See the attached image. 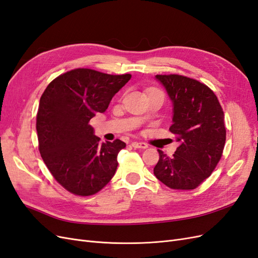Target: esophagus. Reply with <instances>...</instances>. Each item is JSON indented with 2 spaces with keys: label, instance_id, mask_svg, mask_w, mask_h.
<instances>
[{
  "label": "esophagus",
  "instance_id": "1",
  "mask_svg": "<svg viewBox=\"0 0 258 258\" xmlns=\"http://www.w3.org/2000/svg\"><path fill=\"white\" fill-rule=\"evenodd\" d=\"M132 146H134L135 148H143V150H144V148L148 147V145L144 142H134V143H132Z\"/></svg>",
  "mask_w": 258,
  "mask_h": 258
}]
</instances>
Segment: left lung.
<instances>
[{
    "mask_svg": "<svg viewBox=\"0 0 258 258\" xmlns=\"http://www.w3.org/2000/svg\"><path fill=\"white\" fill-rule=\"evenodd\" d=\"M173 105L170 131L179 143L172 157L159 152L154 174L172 189H195L211 175L226 141L224 112L207 85L189 77L156 75Z\"/></svg>",
    "mask_w": 258,
    "mask_h": 258,
    "instance_id": "obj_1",
    "label": "left lung"
}]
</instances>
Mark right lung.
<instances>
[{
    "instance_id": "add662e5",
    "label": "right lung",
    "mask_w": 258,
    "mask_h": 258,
    "mask_svg": "<svg viewBox=\"0 0 258 258\" xmlns=\"http://www.w3.org/2000/svg\"><path fill=\"white\" fill-rule=\"evenodd\" d=\"M130 74L110 75L75 69L45 89L36 116L38 148L54 179L77 196L100 191L114 176L120 140L100 144L89 120L104 113Z\"/></svg>"
}]
</instances>
